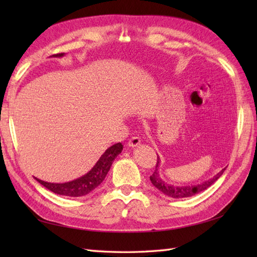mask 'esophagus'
<instances>
[{"label": "esophagus", "instance_id": "esophagus-1", "mask_svg": "<svg viewBox=\"0 0 257 257\" xmlns=\"http://www.w3.org/2000/svg\"><path fill=\"white\" fill-rule=\"evenodd\" d=\"M140 138L139 137H132L129 140H128V146L132 147V148H134V147H137L138 145H140Z\"/></svg>", "mask_w": 257, "mask_h": 257}]
</instances>
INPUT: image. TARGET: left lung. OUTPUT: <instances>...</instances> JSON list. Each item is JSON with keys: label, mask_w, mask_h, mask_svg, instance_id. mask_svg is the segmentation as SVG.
<instances>
[{"label": "left lung", "mask_w": 257, "mask_h": 257, "mask_svg": "<svg viewBox=\"0 0 257 257\" xmlns=\"http://www.w3.org/2000/svg\"><path fill=\"white\" fill-rule=\"evenodd\" d=\"M159 160H160V158L158 157L156 170L154 173H152V176H150L151 183L154 184L158 190L161 191L163 194L170 196V198H173V199L189 198V196H192L196 193L202 192V191H204L207 188H210L211 185L222 176L223 172H224V170H225V168L222 169V170L217 173L216 176H214L209 180H206V181H204L203 183L195 184V185H182V187H180V185L168 184L163 181V180H161V178L159 176V171H158V167H159V163H160Z\"/></svg>", "instance_id": "obj_1"}]
</instances>
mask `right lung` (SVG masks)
<instances>
[{"label": "right lung", "mask_w": 257, "mask_h": 257, "mask_svg": "<svg viewBox=\"0 0 257 257\" xmlns=\"http://www.w3.org/2000/svg\"><path fill=\"white\" fill-rule=\"evenodd\" d=\"M55 57H62L64 56V53L56 54L53 55ZM123 146L121 143H118L113 145L105 151L99 160L97 161L96 165L91 170L86 173L85 176L80 177L76 180H73L70 182L65 183H50L42 181L40 179H36L38 182L42 185H44L52 192L59 194V195H66V196H83L91 192L92 190H95L98 185H99L103 180H105L108 171L110 170V167L112 165V161L114 160L120 152H121Z\"/></svg>", "instance_id": "1"}]
</instances>
